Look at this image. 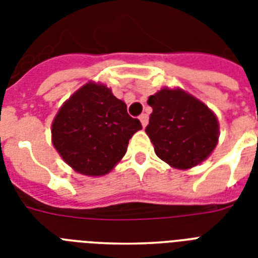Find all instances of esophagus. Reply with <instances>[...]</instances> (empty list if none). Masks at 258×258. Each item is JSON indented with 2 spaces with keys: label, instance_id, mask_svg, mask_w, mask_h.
<instances>
[{
  "label": "esophagus",
  "instance_id": "1",
  "mask_svg": "<svg viewBox=\"0 0 258 258\" xmlns=\"http://www.w3.org/2000/svg\"><path fill=\"white\" fill-rule=\"evenodd\" d=\"M139 120H141L142 125H143V128H145L146 125H147V123H149V116H147L146 113H142L141 116H139Z\"/></svg>",
  "mask_w": 258,
  "mask_h": 258
}]
</instances>
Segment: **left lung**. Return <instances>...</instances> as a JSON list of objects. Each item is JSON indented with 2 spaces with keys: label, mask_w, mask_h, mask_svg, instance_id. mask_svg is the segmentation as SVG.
<instances>
[{
  "label": "left lung",
  "mask_w": 258,
  "mask_h": 258,
  "mask_svg": "<svg viewBox=\"0 0 258 258\" xmlns=\"http://www.w3.org/2000/svg\"><path fill=\"white\" fill-rule=\"evenodd\" d=\"M153 108L146 134L158 158L178 170L206 161L216 149L220 124L216 113L180 88H162L147 100Z\"/></svg>",
  "instance_id": "8db88e82"
}]
</instances>
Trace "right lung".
Here are the masks:
<instances>
[{"label":"right lung","instance_id":"add662e5","mask_svg":"<svg viewBox=\"0 0 258 258\" xmlns=\"http://www.w3.org/2000/svg\"><path fill=\"white\" fill-rule=\"evenodd\" d=\"M142 130L127 105L101 83L88 82L60 107L52 121V143L62 161L79 174H108Z\"/></svg>","mask_w":258,"mask_h":258}]
</instances>
